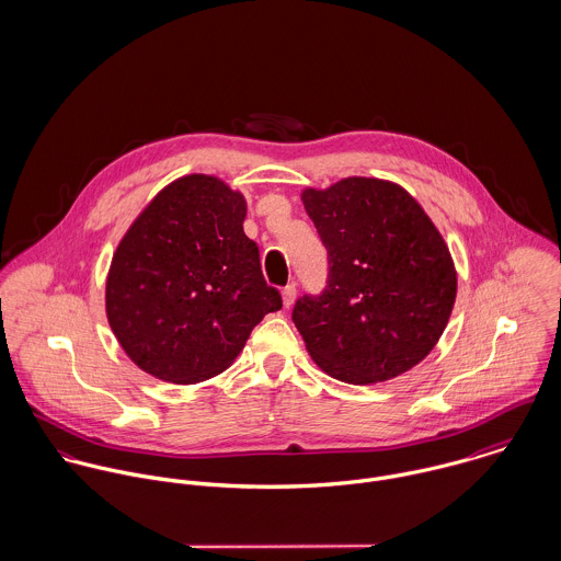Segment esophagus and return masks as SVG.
I'll return each instance as SVG.
<instances>
[{
    "instance_id": "esophagus-1",
    "label": "esophagus",
    "mask_w": 561,
    "mask_h": 561,
    "mask_svg": "<svg viewBox=\"0 0 561 561\" xmlns=\"http://www.w3.org/2000/svg\"><path fill=\"white\" fill-rule=\"evenodd\" d=\"M294 300H296V285H287L283 289V305L289 309L294 305Z\"/></svg>"
}]
</instances>
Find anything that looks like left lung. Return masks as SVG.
Segmentation results:
<instances>
[{"label": "left lung", "instance_id": "left-lung-1", "mask_svg": "<svg viewBox=\"0 0 561 561\" xmlns=\"http://www.w3.org/2000/svg\"><path fill=\"white\" fill-rule=\"evenodd\" d=\"M305 209L328 250L320 296L298 298L291 320L328 376L385 382L438 343L454 302L449 248L398 183L347 176L305 190Z\"/></svg>", "mask_w": 561, "mask_h": 561}]
</instances>
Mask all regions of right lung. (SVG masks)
Here are the masks:
<instances>
[{
    "instance_id": "add662e5",
    "label": "right lung",
    "mask_w": 561,
    "mask_h": 561,
    "mask_svg": "<svg viewBox=\"0 0 561 561\" xmlns=\"http://www.w3.org/2000/svg\"><path fill=\"white\" fill-rule=\"evenodd\" d=\"M243 218L240 192L190 174L163 187L118 243L105 311L142 371L174 385L214 378L236 360L252 328L283 307Z\"/></svg>"
}]
</instances>
